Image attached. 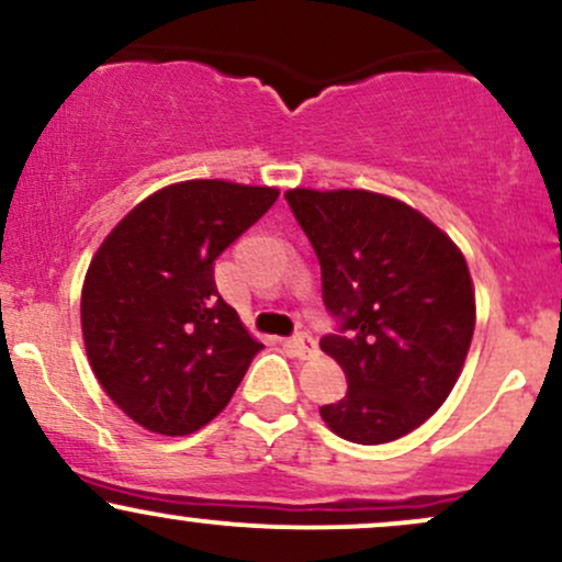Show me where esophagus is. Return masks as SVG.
Instances as JSON below:
<instances>
[{
  "mask_svg": "<svg viewBox=\"0 0 562 562\" xmlns=\"http://www.w3.org/2000/svg\"><path fill=\"white\" fill-rule=\"evenodd\" d=\"M288 348L295 353L299 359H312L317 357V344H314V338H308V335H295V338L288 340Z\"/></svg>",
  "mask_w": 562,
  "mask_h": 562,
  "instance_id": "esophagus-1",
  "label": "esophagus"
}]
</instances>
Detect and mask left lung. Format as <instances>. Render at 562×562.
Masks as SVG:
<instances>
[{"instance_id": "obj_1", "label": "left lung", "mask_w": 562, "mask_h": 562, "mask_svg": "<svg viewBox=\"0 0 562 562\" xmlns=\"http://www.w3.org/2000/svg\"><path fill=\"white\" fill-rule=\"evenodd\" d=\"M285 198L346 330L319 340L348 380L322 420L353 443L396 441L447 402L465 367L475 330L465 256L428 216L380 192L295 187Z\"/></svg>"}]
</instances>
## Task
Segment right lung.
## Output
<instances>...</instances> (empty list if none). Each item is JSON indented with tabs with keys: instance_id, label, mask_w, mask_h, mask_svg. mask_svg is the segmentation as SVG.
<instances>
[{
	"instance_id": "add662e5",
	"label": "right lung",
	"mask_w": 562,
	"mask_h": 562,
	"mask_svg": "<svg viewBox=\"0 0 562 562\" xmlns=\"http://www.w3.org/2000/svg\"><path fill=\"white\" fill-rule=\"evenodd\" d=\"M277 187L187 179L134 205L102 240L81 288L89 367L150 434L211 423L261 351L218 295L214 261L272 209Z\"/></svg>"
}]
</instances>
